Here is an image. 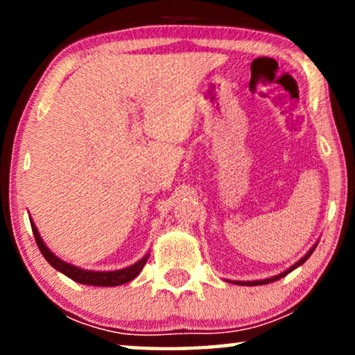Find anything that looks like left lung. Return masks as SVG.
<instances>
[{"label":"left lung","mask_w":355,"mask_h":355,"mask_svg":"<svg viewBox=\"0 0 355 355\" xmlns=\"http://www.w3.org/2000/svg\"><path fill=\"white\" fill-rule=\"evenodd\" d=\"M315 247H317V244H315V245L312 247V249H310V250L307 252V255H304L302 259H300V260L297 261V263H294L293 266H291V268H288V270H286V271H283V273H281V275H276V276H273V278L259 279V281H231V283H234V284H241V286H261V284H268V283H273V281H278V279H281V278H284V276L288 275V273H291V271H293V270L297 268V266L302 265L304 261L307 260L310 255H312V252L315 250Z\"/></svg>","instance_id":"left-lung-1"}]
</instances>
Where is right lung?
Segmentation results:
<instances>
[{"mask_svg":"<svg viewBox=\"0 0 355 355\" xmlns=\"http://www.w3.org/2000/svg\"><path fill=\"white\" fill-rule=\"evenodd\" d=\"M31 225H32V231H33V236H35L38 249H40L42 255L45 257V260L48 261V263H50L53 268L61 271L62 275H66L67 278H71L72 281H77V283H80V284L103 286V288H110V286H119V284L129 283V281H132L135 276L142 271V268L148 260V255H150V254H147L144 259H140L137 263L130 265V266H128V268H123V270H116V271L82 270V268H79V266L66 263L64 260L58 259V257L45 245V242H43L40 234H38L37 226L33 225L32 220H31Z\"/></svg>","mask_w":355,"mask_h":355,"instance_id":"1","label":"right lung"}]
</instances>
